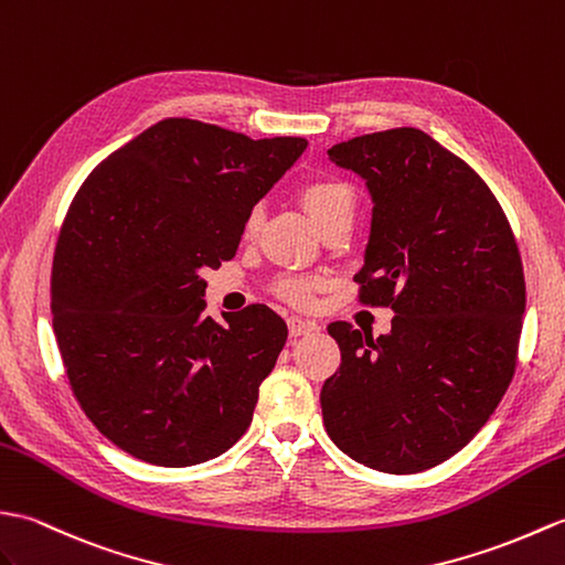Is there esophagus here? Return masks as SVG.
<instances>
[{
  "label": "esophagus",
  "mask_w": 565,
  "mask_h": 565,
  "mask_svg": "<svg viewBox=\"0 0 565 565\" xmlns=\"http://www.w3.org/2000/svg\"><path fill=\"white\" fill-rule=\"evenodd\" d=\"M287 329H290L292 338H299V335H307L311 331H317V323L309 321V319H302V317H290V319H287Z\"/></svg>",
  "instance_id": "obj_1"
}]
</instances>
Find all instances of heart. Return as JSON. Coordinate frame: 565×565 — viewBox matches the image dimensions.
<instances>
[{
    "instance_id": "b5f03b06",
    "label": "heart",
    "mask_w": 565,
    "mask_h": 565,
    "mask_svg": "<svg viewBox=\"0 0 565 565\" xmlns=\"http://www.w3.org/2000/svg\"><path fill=\"white\" fill-rule=\"evenodd\" d=\"M299 203L307 210V215L315 220L317 227L321 230L326 222L343 215V212H353L355 205V193L345 181L341 179H315L302 185L299 191ZM260 222V212L254 210L246 220V234H254L258 230ZM315 290H317V280L311 278H285L278 285V292L292 305H309L315 299Z\"/></svg>"
}]
</instances>
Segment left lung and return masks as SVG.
Wrapping results in <instances>:
<instances>
[{
    "label": "left lung",
    "instance_id": "8db88e82",
    "mask_svg": "<svg viewBox=\"0 0 565 565\" xmlns=\"http://www.w3.org/2000/svg\"><path fill=\"white\" fill-rule=\"evenodd\" d=\"M372 200L360 299L392 307L372 338L329 333L341 367L323 382V425L350 459L418 473L457 455L498 408L515 372L524 273L515 236L479 173L416 128L329 149Z\"/></svg>",
    "mask_w": 565,
    "mask_h": 565
}]
</instances>
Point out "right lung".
<instances>
[{
    "instance_id": "add662e5",
    "label": "right lung",
    "mask_w": 565,
    "mask_h": 565,
    "mask_svg": "<svg viewBox=\"0 0 565 565\" xmlns=\"http://www.w3.org/2000/svg\"><path fill=\"white\" fill-rule=\"evenodd\" d=\"M302 137L250 140L191 118L154 122L74 195L53 258V331L98 433L157 467L220 457L254 418L287 326L254 305L205 315V268L239 248Z\"/></svg>"
}]
</instances>
